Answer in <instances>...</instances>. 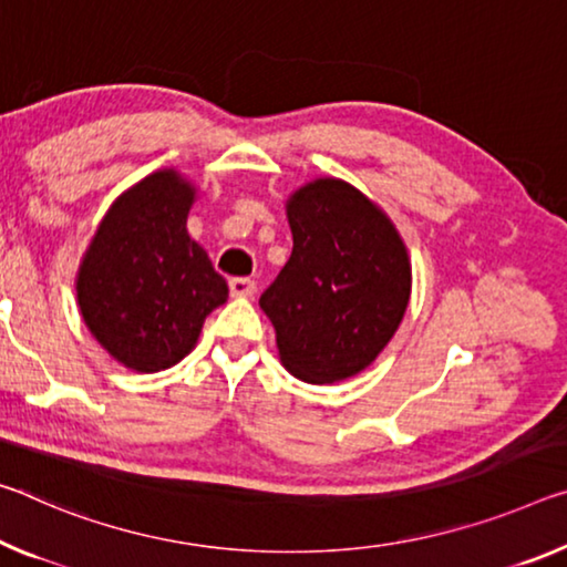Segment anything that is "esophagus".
<instances>
[{"label":"esophagus","instance_id":"esophagus-1","mask_svg":"<svg viewBox=\"0 0 567 567\" xmlns=\"http://www.w3.org/2000/svg\"><path fill=\"white\" fill-rule=\"evenodd\" d=\"M255 280H249V277H231L229 280V290L235 298H249V295H255Z\"/></svg>","mask_w":567,"mask_h":567}]
</instances>
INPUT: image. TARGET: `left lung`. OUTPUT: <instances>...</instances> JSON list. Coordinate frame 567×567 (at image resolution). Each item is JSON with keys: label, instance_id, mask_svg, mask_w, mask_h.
<instances>
[{"label": "left lung", "instance_id": "left-lung-1", "mask_svg": "<svg viewBox=\"0 0 567 567\" xmlns=\"http://www.w3.org/2000/svg\"><path fill=\"white\" fill-rule=\"evenodd\" d=\"M292 255L259 298L295 379L336 383L375 361L411 295L406 247L389 217L338 178L287 202Z\"/></svg>", "mask_w": 567, "mask_h": 567}]
</instances>
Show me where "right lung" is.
<instances>
[{"instance_id":"1","label":"right lung","mask_w":567,"mask_h":567,"mask_svg":"<svg viewBox=\"0 0 567 567\" xmlns=\"http://www.w3.org/2000/svg\"><path fill=\"white\" fill-rule=\"evenodd\" d=\"M194 188L156 171L105 214L78 275L85 326L115 361L141 373L174 365L206 316L229 298L227 280L188 237Z\"/></svg>"}]
</instances>
